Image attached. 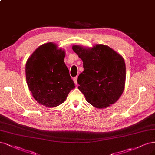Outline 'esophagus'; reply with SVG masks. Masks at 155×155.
<instances>
[{
	"instance_id": "obj_1",
	"label": "esophagus",
	"mask_w": 155,
	"mask_h": 155,
	"mask_svg": "<svg viewBox=\"0 0 155 155\" xmlns=\"http://www.w3.org/2000/svg\"><path fill=\"white\" fill-rule=\"evenodd\" d=\"M77 79H78V78H77V77H74V78H73V81H74V83H75L76 84H78V81H77Z\"/></svg>"
}]
</instances>
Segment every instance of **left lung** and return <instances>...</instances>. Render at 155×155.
<instances>
[{
  "instance_id": "left-lung-1",
  "label": "left lung",
  "mask_w": 155,
  "mask_h": 155,
  "mask_svg": "<svg viewBox=\"0 0 155 155\" xmlns=\"http://www.w3.org/2000/svg\"><path fill=\"white\" fill-rule=\"evenodd\" d=\"M73 51L83 61L84 71L78 83L88 102L103 108L115 103L124 91L126 65L120 54L104 45L92 49L74 45Z\"/></svg>"
}]
</instances>
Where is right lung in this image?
<instances>
[{
    "instance_id": "obj_1",
    "label": "right lung",
    "mask_w": 155,
    "mask_h": 155,
    "mask_svg": "<svg viewBox=\"0 0 155 155\" xmlns=\"http://www.w3.org/2000/svg\"><path fill=\"white\" fill-rule=\"evenodd\" d=\"M54 44L37 48L27 61L25 75L29 89L35 99L46 107L62 104L75 88L64 62L65 51Z\"/></svg>"
}]
</instances>
